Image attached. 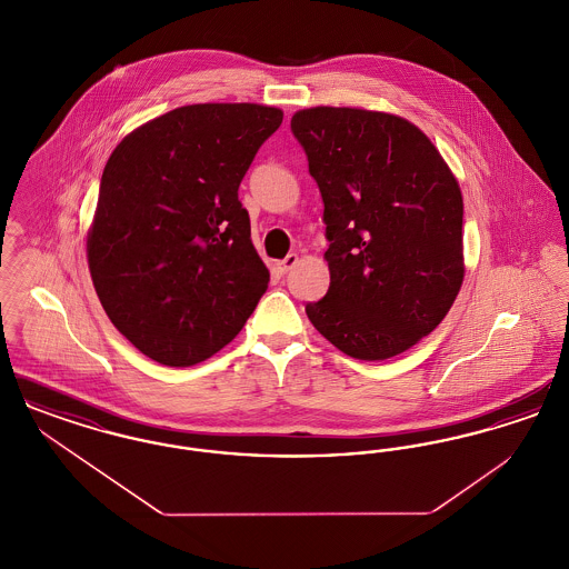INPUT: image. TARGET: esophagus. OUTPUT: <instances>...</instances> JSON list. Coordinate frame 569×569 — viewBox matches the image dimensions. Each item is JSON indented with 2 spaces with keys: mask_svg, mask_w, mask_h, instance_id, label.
Here are the masks:
<instances>
[{
  "mask_svg": "<svg viewBox=\"0 0 569 569\" xmlns=\"http://www.w3.org/2000/svg\"><path fill=\"white\" fill-rule=\"evenodd\" d=\"M298 264V256L297 253H288L279 264H277V269L281 271V274H286L288 271H292L295 267Z\"/></svg>",
  "mask_w": 569,
  "mask_h": 569,
  "instance_id": "esophagus-1",
  "label": "esophagus"
}]
</instances>
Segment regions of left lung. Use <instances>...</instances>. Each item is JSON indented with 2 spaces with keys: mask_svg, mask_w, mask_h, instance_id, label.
I'll list each match as a JSON object with an SVG mask.
<instances>
[{
  "mask_svg": "<svg viewBox=\"0 0 569 569\" xmlns=\"http://www.w3.org/2000/svg\"><path fill=\"white\" fill-rule=\"evenodd\" d=\"M290 128L325 202L330 286L307 302V318L358 360L406 352L446 318L462 283L457 179L395 114L316 107Z\"/></svg>",
  "mask_w": 569,
  "mask_h": 569,
  "instance_id": "1",
  "label": "left lung"
}]
</instances>
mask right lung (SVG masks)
Listing matches in <instances>:
<instances>
[{"instance_id": "right-lung-1", "label": "right lung", "mask_w": 569, "mask_h": 569, "mask_svg": "<svg viewBox=\"0 0 569 569\" xmlns=\"http://www.w3.org/2000/svg\"><path fill=\"white\" fill-rule=\"evenodd\" d=\"M283 112L193 104L126 136L102 172L89 271L117 330L166 367L228 346L269 288L239 186Z\"/></svg>"}]
</instances>
